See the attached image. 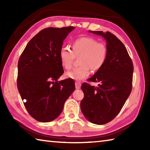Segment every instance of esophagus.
<instances>
[{"instance_id":"34e87169","label":"esophagus","mask_w":150,"mask_h":150,"mask_svg":"<svg viewBox=\"0 0 150 150\" xmlns=\"http://www.w3.org/2000/svg\"><path fill=\"white\" fill-rule=\"evenodd\" d=\"M81 86V83L79 82V81H76L75 82V87L77 89H79Z\"/></svg>"}]
</instances>
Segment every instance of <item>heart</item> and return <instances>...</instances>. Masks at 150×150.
<instances>
[{
    "mask_svg": "<svg viewBox=\"0 0 150 150\" xmlns=\"http://www.w3.org/2000/svg\"><path fill=\"white\" fill-rule=\"evenodd\" d=\"M108 48L103 42H97L93 38L85 36L78 38L72 43V50L63 47L59 52L61 64L65 69L72 66L75 57H79V67L65 73L68 78L74 80H82L90 74V68L93 71L99 69L107 57Z\"/></svg>",
    "mask_w": 150,
    "mask_h": 150,
    "instance_id": "b5f03b06",
    "label": "heart"
}]
</instances>
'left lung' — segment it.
Returning a JSON list of instances; mask_svg holds the SVG:
<instances>
[{
    "label": "left lung",
    "instance_id": "8db88e82",
    "mask_svg": "<svg viewBox=\"0 0 150 150\" xmlns=\"http://www.w3.org/2000/svg\"><path fill=\"white\" fill-rule=\"evenodd\" d=\"M104 38L108 48L104 65L88 81L99 83L98 87L81 85L84 98L81 111L87 120L101 125L110 122L120 112L132 88L134 66L126 48L110 32L90 31Z\"/></svg>",
    "mask_w": 150,
    "mask_h": 150
}]
</instances>
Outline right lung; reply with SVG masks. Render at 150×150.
Listing matches in <instances>:
<instances>
[{
  "instance_id": "obj_1",
  "label": "right lung",
  "mask_w": 150,
  "mask_h": 150,
  "mask_svg": "<svg viewBox=\"0 0 150 150\" xmlns=\"http://www.w3.org/2000/svg\"><path fill=\"white\" fill-rule=\"evenodd\" d=\"M75 27L47 28L32 38L18 63V89L30 115L42 122L55 120L75 88L72 79L57 81L63 73L59 52Z\"/></svg>"
}]
</instances>
